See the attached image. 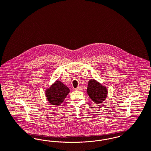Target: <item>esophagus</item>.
Wrapping results in <instances>:
<instances>
[{
    "instance_id": "1",
    "label": "esophagus",
    "mask_w": 151,
    "mask_h": 151,
    "mask_svg": "<svg viewBox=\"0 0 151 151\" xmlns=\"http://www.w3.org/2000/svg\"><path fill=\"white\" fill-rule=\"evenodd\" d=\"M75 90H76V91H81V87H78L76 88H75Z\"/></svg>"
}]
</instances>
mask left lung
<instances>
[{"label": "left lung", "instance_id": "1", "mask_svg": "<svg viewBox=\"0 0 151 151\" xmlns=\"http://www.w3.org/2000/svg\"><path fill=\"white\" fill-rule=\"evenodd\" d=\"M87 92L89 98L96 104L102 103L108 93L106 89L95 80L89 81Z\"/></svg>", "mask_w": 151, "mask_h": 151}]
</instances>
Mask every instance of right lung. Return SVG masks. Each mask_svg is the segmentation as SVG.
I'll return each instance as SVG.
<instances>
[{"mask_svg": "<svg viewBox=\"0 0 151 151\" xmlns=\"http://www.w3.org/2000/svg\"><path fill=\"white\" fill-rule=\"evenodd\" d=\"M70 89L60 81H56L50 89L46 91V97L53 105H60L67 95Z\"/></svg>", "mask_w": 151, "mask_h": 151, "instance_id": "add662e5", "label": "right lung"}]
</instances>
